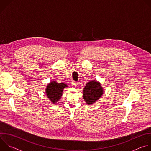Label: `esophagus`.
Instances as JSON below:
<instances>
[{"mask_svg":"<svg viewBox=\"0 0 151 151\" xmlns=\"http://www.w3.org/2000/svg\"><path fill=\"white\" fill-rule=\"evenodd\" d=\"M71 84H72V85L73 86V87H76L77 85H78V83L76 82L73 81L71 82Z\"/></svg>","mask_w":151,"mask_h":151,"instance_id":"esophagus-1","label":"esophagus"}]
</instances>
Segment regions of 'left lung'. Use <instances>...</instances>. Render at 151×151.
Instances as JSON below:
<instances>
[{
    "label": "left lung",
    "mask_w": 151,
    "mask_h": 151,
    "mask_svg": "<svg viewBox=\"0 0 151 151\" xmlns=\"http://www.w3.org/2000/svg\"><path fill=\"white\" fill-rule=\"evenodd\" d=\"M104 90L100 82L97 80H92L86 84L83 90V98L88 105L93 104L103 94Z\"/></svg>",
    "instance_id": "1"
}]
</instances>
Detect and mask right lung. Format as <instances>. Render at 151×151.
<instances>
[{
  "mask_svg": "<svg viewBox=\"0 0 151 151\" xmlns=\"http://www.w3.org/2000/svg\"><path fill=\"white\" fill-rule=\"evenodd\" d=\"M66 87H68V86L66 83H58L55 81H52L47 85L45 93L49 100L55 104L61 99L63 90Z\"/></svg>",
  "mask_w": 151,
  "mask_h": 151,
  "instance_id": "obj_1",
  "label": "right lung"
}]
</instances>
